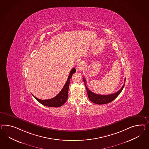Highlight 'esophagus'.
<instances>
[{
	"label": "esophagus",
	"instance_id": "obj_1",
	"mask_svg": "<svg viewBox=\"0 0 149 149\" xmlns=\"http://www.w3.org/2000/svg\"><path fill=\"white\" fill-rule=\"evenodd\" d=\"M85 64L84 62H80L77 63V69L78 71H81L84 69L85 68Z\"/></svg>",
	"mask_w": 149,
	"mask_h": 149
}]
</instances>
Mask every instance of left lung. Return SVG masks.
Instances as JSON below:
<instances>
[{"instance_id":"obj_1","label":"left lung","mask_w":149,"mask_h":149,"mask_svg":"<svg viewBox=\"0 0 149 149\" xmlns=\"http://www.w3.org/2000/svg\"><path fill=\"white\" fill-rule=\"evenodd\" d=\"M125 80H126V79H125L124 83H125ZM83 81L85 83L86 88L87 91V94H88L89 99L93 103L98 104V105L108 104V103L111 102V101H112L113 100H114L120 94V93L121 92L122 90L123 89L124 86H125V84H124L122 86V87L120 89L115 93L109 94V95H99V94H97L94 93L92 92L88 88V87L86 86V80H85V78H83Z\"/></svg>"}]
</instances>
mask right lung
Wrapping results in <instances>:
<instances>
[{
	"label": "right lung",
	"instance_id": "add662e5",
	"mask_svg": "<svg viewBox=\"0 0 149 149\" xmlns=\"http://www.w3.org/2000/svg\"><path fill=\"white\" fill-rule=\"evenodd\" d=\"M76 72L75 68H72L70 74L69 75L68 79L67 80L66 83L65 84L64 87L62 90L59 93L56 97H53L50 99L48 100H40L36 97H35L34 95H32L41 104L44 105L45 106L48 107H58L64 104L66 102V101L68 99V94L69 86L70 84V79L72 78V75Z\"/></svg>",
	"mask_w": 149,
	"mask_h": 149
}]
</instances>
